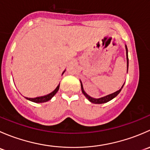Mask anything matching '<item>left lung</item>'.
Segmentation results:
<instances>
[{
	"instance_id": "obj_1",
	"label": "left lung",
	"mask_w": 150,
	"mask_h": 150,
	"mask_svg": "<svg viewBox=\"0 0 150 150\" xmlns=\"http://www.w3.org/2000/svg\"><path fill=\"white\" fill-rule=\"evenodd\" d=\"M125 51H126V60H127V72H128V48H127V46L125 45ZM80 82H81V90H82V93H83L84 96H86V99H88V100L89 101V102H91V103H93V104H104V103H107V102H110V100H112V99H114L115 97H116V96H117V95L120 93V92L121 91L122 87H123L124 84H125V83H124L123 85L122 86L121 88L119 89L118 91H117L114 92V93H110V94L109 95H107V96H103V97H101V98H98V99H96V98H93L91 97V96H90L89 95H88L87 93H86V91H84L83 89V83L82 82H81V81L80 80Z\"/></svg>"
}]
</instances>
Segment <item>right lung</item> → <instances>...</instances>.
<instances>
[{
    "label": "right lung",
    "instance_id": "add662e5",
    "mask_svg": "<svg viewBox=\"0 0 150 150\" xmlns=\"http://www.w3.org/2000/svg\"><path fill=\"white\" fill-rule=\"evenodd\" d=\"M64 72H65V70H64V72H62V75H63V74L64 73ZM59 85L60 83L57 86V87L52 92H51V93H48V94L44 95V96H38V97H35V98L25 97V99H28L29 101H31V102H35V103H43V102H48V101L51 100V99H52L53 96L57 93V91H58L59 89Z\"/></svg>",
    "mask_w": 150,
    "mask_h": 150
}]
</instances>
